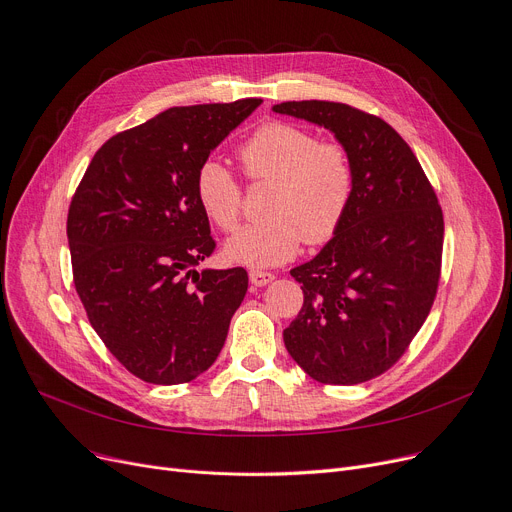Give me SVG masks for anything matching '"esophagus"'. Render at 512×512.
Returning <instances> with one entry per match:
<instances>
[{"label":"esophagus","mask_w":512,"mask_h":512,"mask_svg":"<svg viewBox=\"0 0 512 512\" xmlns=\"http://www.w3.org/2000/svg\"><path fill=\"white\" fill-rule=\"evenodd\" d=\"M275 281V275L273 273H266V270H250V283L254 285V287H264V285H268V283H273Z\"/></svg>","instance_id":"obj_1"}]
</instances>
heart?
I'll list each match as a JSON object with an SVG mask.
<instances>
[{"mask_svg": "<svg viewBox=\"0 0 512 512\" xmlns=\"http://www.w3.org/2000/svg\"><path fill=\"white\" fill-rule=\"evenodd\" d=\"M239 159L252 182H275V188L266 206L270 219L246 225L227 239L229 262L277 266L289 262L304 239L320 246L335 237L355 192V163L343 142L318 140L304 126L273 119L239 146ZM194 188L210 221L223 231L237 227L242 186L219 159L200 163Z\"/></svg>", "mask_w": 512, "mask_h": 512, "instance_id": "obj_1", "label": "heart"}]
</instances>
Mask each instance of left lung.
Listing matches in <instances>:
<instances>
[{
	"mask_svg": "<svg viewBox=\"0 0 512 512\" xmlns=\"http://www.w3.org/2000/svg\"><path fill=\"white\" fill-rule=\"evenodd\" d=\"M273 111L330 130L355 163L343 225L291 270L304 306L283 330L285 347L322 384L366 382L397 364L434 304L444 242L436 192L409 144L376 115L330 101Z\"/></svg>",
	"mask_w": 512,
	"mask_h": 512,
	"instance_id": "1",
	"label": "left lung"
}]
</instances>
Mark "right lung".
Instances as JSON below:
<instances>
[{"instance_id":"add662e5","label":"right lung","mask_w":512,"mask_h":512,"mask_svg":"<svg viewBox=\"0 0 512 512\" xmlns=\"http://www.w3.org/2000/svg\"><path fill=\"white\" fill-rule=\"evenodd\" d=\"M260 99L171 107L109 138L68 213L74 285L113 357L150 384L215 364L244 302L242 268L196 270L215 250L194 179Z\"/></svg>"}]
</instances>
